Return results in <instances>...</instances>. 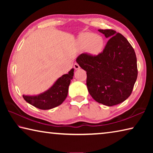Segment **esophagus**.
Masks as SVG:
<instances>
[{
	"label": "esophagus",
	"instance_id": "esophagus-1",
	"mask_svg": "<svg viewBox=\"0 0 153 153\" xmlns=\"http://www.w3.org/2000/svg\"><path fill=\"white\" fill-rule=\"evenodd\" d=\"M74 67L75 69H79L80 68L79 65L77 63H75L74 65Z\"/></svg>",
	"mask_w": 153,
	"mask_h": 153
}]
</instances>
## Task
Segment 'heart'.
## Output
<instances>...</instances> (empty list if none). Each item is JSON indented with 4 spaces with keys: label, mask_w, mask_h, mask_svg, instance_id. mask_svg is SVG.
<instances>
[{
    "label": "heart",
    "mask_w": 153,
    "mask_h": 153,
    "mask_svg": "<svg viewBox=\"0 0 153 153\" xmlns=\"http://www.w3.org/2000/svg\"><path fill=\"white\" fill-rule=\"evenodd\" d=\"M80 46L84 49H88L90 54L97 56L103 51L105 46V40L101 36L93 33H84L79 39Z\"/></svg>",
    "instance_id": "b5f03b06"
}]
</instances>
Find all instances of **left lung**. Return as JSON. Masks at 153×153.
Here are the masks:
<instances>
[{
	"label": "left lung",
	"instance_id": "obj_1",
	"mask_svg": "<svg viewBox=\"0 0 153 153\" xmlns=\"http://www.w3.org/2000/svg\"><path fill=\"white\" fill-rule=\"evenodd\" d=\"M108 38L100 55L82 53L76 59L86 71L88 90L96 101L111 107L132 92L138 76L135 51L128 40L113 30H98Z\"/></svg>",
	"mask_w": 153,
	"mask_h": 153
}]
</instances>
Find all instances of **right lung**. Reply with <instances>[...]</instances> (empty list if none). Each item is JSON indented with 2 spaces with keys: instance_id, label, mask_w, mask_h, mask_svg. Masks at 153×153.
I'll list each match as a JSON object with an SVG mask.
<instances>
[{
  "instance_id": "obj_1",
  "label": "right lung",
  "mask_w": 153,
  "mask_h": 153,
  "mask_svg": "<svg viewBox=\"0 0 153 153\" xmlns=\"http://www.w3.org/2000/svg\"><path fill=\"white\" fill-rule=\"evenodd\" d=\"M74 71L71 69L68 74L63 75L46 91L35 96L23 95V97L27 102L40 109L48 110L57 107L65 100Z\"/></svg>"
}]
</instances>
